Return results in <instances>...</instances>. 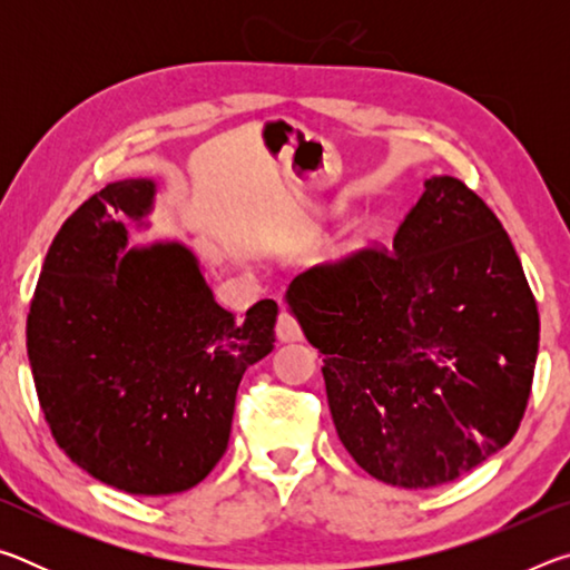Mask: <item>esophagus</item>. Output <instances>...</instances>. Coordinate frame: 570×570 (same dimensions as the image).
Instances as JSON below:
<instances>
[{
    "instance_id": "esophagus-1",
    "label": "esophagus",
    "mask_w": 570,
    "mask_h": 570,
    "mask_svg": "<svg viewBox=\"0 0 570 570\" xmlns=\"http://www.w3.org/2000/svg\"><path fill=\"white\" fill-rule=\"evenodd\" d=\"M276 336L282 342H298L302 340V326H298L296 316L292 312H282L276 320Z\"/></svg>"
}]
</instances>
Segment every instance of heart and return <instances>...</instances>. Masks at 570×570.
Instances as JSON below:
<instances>
[{"instance_id":"heart-1","label":"heart","mask_w":570,"mask_h":570,"mask_svg":"<svg viewBox=\"0 0 570 570\" xmlns=\"http://www.w3.org/2000/svg\"><path fill=\"white\" fill-rule=\"evenodd\" d=\"M354 246H360V244H354Z\"/></svg>"}]
</instances>
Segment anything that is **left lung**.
<instances>
[{
  "label": "left lung",
  "instance_id": "1",
  "mask_svg": "<svg viewBox=\"0 0 570 570\" xmlns=\"http://www.w3.org/2000/svg\"><path fill=\"white\" fill-rule=\"evenodd\" d=\"M286 302L324 356L336 435L372 478L435 488L513 440L538 306L503 224L462 180H424L392 248L308 268Z\"/></svg>",
  "mask_w": 570,
  "mask_h": 570
}]
</instances>
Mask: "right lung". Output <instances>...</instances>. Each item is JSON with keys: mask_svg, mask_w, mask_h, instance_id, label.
I'll return each mask as SVG.
<instances>
[{"mask_svg": "<svg viewBox=\"0 0 570 570\" xmlns=\"http://www.w3.org/2000/svg\"><path fill=\"white\" fill-rule=\"evenodd\" d=\"M156 183L118 180L65 220L27 314V356L52 438L75 465L132 495L198 485L224 458L236 392L274 350L278 306L238 320L183 244L128 246L122 216Z\"/></svg>", "mask_w": 570, "mask_h": 570, "instance_id": "add662e5", "label": "right lung"}]
</instances>
